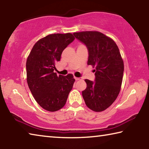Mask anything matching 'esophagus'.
<instances>
[{
	"label": "esophagus",
	"mask_w": 149,
	"mask_h": 149,
	"mask_svg": "<svg viewBox=\"0 0 149 149\" xmlns=\"http://www.w3.org/2000/svg\"><path fill=\"white\" fill-rule=\"evenodd\" d=\"M74 78H75V80H79V79H81V77H74Z\"/></svg>",
	"instance_id": "obj_1"
}]
</instances>
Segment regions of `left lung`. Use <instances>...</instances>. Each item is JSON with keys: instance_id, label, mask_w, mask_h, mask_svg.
<instances>
[{"instance_id": "left-lung-1", "label": "left lung", "mask_w": 149, "mask_h": 149, "mask_svg": "<svg viewBox=\"0 0 149 149\" xmlns=\"http://www.w3.org/2000/svg\"><path fill=\"white\" fill-rule=\"evenodd\" d=\"M75 38L86 45L89 52L87 64L95 70L94 81L85 79L87 87L82 91L87 107L102 112L115 101L122 86L123 61L113 40L99 31L74 33Z\"/></svg>"}]
</instances>
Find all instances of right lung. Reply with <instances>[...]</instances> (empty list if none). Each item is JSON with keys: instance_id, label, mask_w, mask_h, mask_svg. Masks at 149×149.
<instances>
[{"instance_id": "add662e5", "label": "right lung", "mask_w": 149, "mask_h": 149, "mask_svg": "<svg viewBox=\"0 0 149 149\" xmlns=\"http://www.w3.org/2000/svg\"><path fill=\"white\" fill-rule=\"evenodd\" d=\"M75 39L70 33L47 35L33 47L26 62L27 81L37 102L49 112L64 107L72 89V74L58 76L54 70L63 50Z\"/></svg>"}]
</instances>
